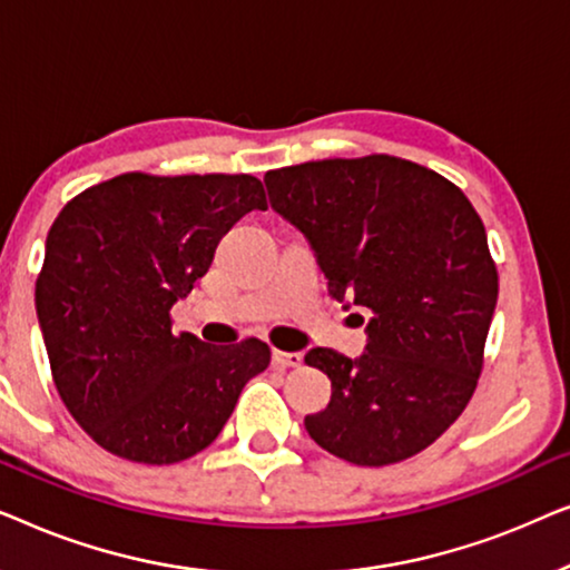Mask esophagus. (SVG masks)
<instances>
[{"mask_svg":"<svg viewBox=\"0 0 570 570\" xmlns=\"http://www.w3.org/2000/svg\"><path fill=\"white\" fill-rule=\"evenodd\" d=\"M272 365L279 371L285 368H301L303 355L301 353H285V350H272Z\"/></svg>","mask_w":570,"mask_h":570,"instance_id":"esophagus-1","label":"esophagus"}]
</instances>
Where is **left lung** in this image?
<instances>
[{
    "instance_id": "left-lung-1",
    "label": "left lung",
    "mask_w": 570,
    "mask_h": 570,
    "mask_svg": "<svg viewBox=\"0 0 570 570\" xmlns=\"http://www.w3.org/2000/svg\"><path fill=\"white\" fill-rule=\"evenodd\" d=\"M264 184L332 298L373 314L357 361L306 355L332 381L308 435L357 466L420 454L462 415L485 363L498 269L478 209L449 178L384 153L267 170Z\"/></svg>"
}]
</instances>
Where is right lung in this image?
Wrapping results in <instances>:
<instances>
[{
  "label": "right lung",
  "mask_w": 570,
  "mask_h": 570,
  "mask_svg": "<svg viewBox=\"0 0 570 570\" xmlns=\"http://www.w3.org/2000/svg\"><path fill=\"white\" fill-rule=\"evenodd\" d=\"M267 194L248 174L131 170L77 194L53 220L36 311L53 386L77 425L137 464L184 462L217 439L267 342L209 347L170 308L220 238Z\"/></svg>",
  "instance_id": "right-lung-1"
}]
</instances>
